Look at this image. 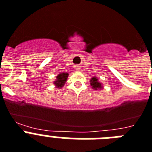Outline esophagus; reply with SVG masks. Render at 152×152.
I'll list each match as a JSON object with an SVG mask.
<instances>
[{
  "label": "esophagus",
  "instance_id": "34e87169",
  "mask_svg": "<svg viewBox=\"0 0 152 152\" xmlns=\"http://www.w3.org/2000/svg\"><path fill=\"white\" fill-rule=\"evenodd\" d=\"M75 69L77 70V71H78V70H80V67H79L78 66H76V67H75Z\"/></svg>",
  "mask_w": 152,
  "mask_h": 152
}]
</instances>
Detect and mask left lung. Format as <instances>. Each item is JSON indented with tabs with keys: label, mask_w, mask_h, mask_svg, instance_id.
Instances as JSON below:
<instances>
[{
	"label": "left lung",
	"mask_w": 152,
	"mask_h": 152,
	"mask_svg": "<svg viewBox=\"0 0 152 152\" xmlns=\"http://www.w3.org/2000/svg\"><path fill=\"white\" fill-rule=\"evenodd\" d=\"M91 85L92 88H93L94 89H95V90L102 88V84L98 82V78H96L95 77H92V78L91 79Z\"/></svg>",
	"instance_id": "left-lung-1"
}]
</instances>
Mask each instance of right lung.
Returning a JSON list of instances; mask_svg holds the SVG:
<instances>
[{
    "mask_svg": "<svg viewBox=\"0 0 152 152\" xmlns=\"http://www.w3.org/2000/svg\"><path fill=\"white\" fill-rule=\"evenodd\" d=\"M68 77V74L67 73H62L60 74V75H58L57 76V80L54 81V84L56 85V86L58 88H61L64 85V83L65 81H67V78Z\"/></svg>",
    "mask_w": 152,
    "mask_h": 152,
    "instance_id": "1",
    "label": "right lung"
}]
</instances>
